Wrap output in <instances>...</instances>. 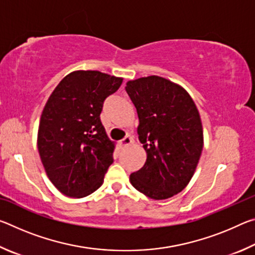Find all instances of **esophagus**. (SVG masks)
Segmentation results:
<instances>
[{
	"label": "esophagus",
	"instance_id": "1",
	"mask_svg": "<svg viewBox=\"0 0 255 255\" xmlns=\"http://www.w3.org/2000/svg\"><path fill=\"white\" fill-rule=\"evenodd\" d=\"M132 143H133V139L130 136H126L124 139H122V141H120V144H122L124 147H127V146H129Z\"/></svg>",
	"mask_w": 255,
	"mask_h": 255
}]
</instances>
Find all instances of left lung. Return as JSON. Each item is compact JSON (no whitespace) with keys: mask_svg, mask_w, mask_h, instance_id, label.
<instances>
[{"mask_svg":"<svg viewBox=\"0 0 255 255\" xmlns=\"http://www.w3.org/2000/svg\"><path fill=\"white\" fill-rule=\"evenodd\" d=\"M126 91L136 107L138 139L147 154L129 180L150 199H167L195 174L204 147L199 111L182 86L161 76L128 81Z\"/></svg>","mask_w":255,"mask_h":255,"instance_id":"obj_1","label":"left lung"}]
</instances>
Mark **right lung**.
I'll use <instances>...</instances> for the list:
<instances>
[{"label": "right lung", "instance_id": "add662e5", "mask_svg": "<svg viewBox=\"0 0 255 255\" xmlns=\"http://www.w3.org/2000/svg\"><path fill=\"white\" fill-rule=\"evenodd\" d=\"M123 77L99 71H75L56 86L42 110L38 150L56 188L71 198H83L101 187L116 144L100 120L103 101Z\"/></svg>", "mask_w": 255, "mask_h": 255}]
</instances>
